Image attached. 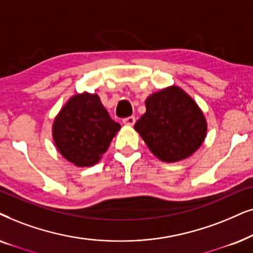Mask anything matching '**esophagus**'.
Wrapping results in <instances>:
<instances>
[{
    "label": "esophagus",
    "mask_w": 253,
    "mask_h": 253,
    "mask_svg": "<svg viewBox=\"0 0 253 253\" xmlns=\"http://www.w3.org/2000/svg\"><path fill=\"white\" fill-rule=\"evenodd\" d=\"M123 123H124L125 125H127V126H133V125L135 124V117L130 116V117L125 118V119L123 120Z\"/></svg>",
    "instance_id": "obj_1"
}]
</instances>
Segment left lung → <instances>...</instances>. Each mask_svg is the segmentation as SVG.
Here are the masks:
<instances>
[{
    "label": "left lung",
    "instance_id": "left-lung-1",
    "mask_svg": "<svg viewBox=\"0 0 253 253\" xmlns=\"http://www.w3.org/2000/svg\"><path fill=\"white\" fill-rule=\"evenodd\" d=\"M134 128L155 156L177 162L191 156L206 136L207 124L197 103L178 86L155 92Z\"/></svg>",
    "mask_w": 253,
    "mask_h": 253
}]
</instances>
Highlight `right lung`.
Listing matches in <instances>:
<instances>
[{
  "instance_id": "right-lung-1",
  "label": "right lung",
  "mask_w": 253,
  "mask_h": 253,
  "mask_svg": "<svg viewBox=\"0 0 253 253\" xmlns=\"http://www.w3.org/2000/svg\"><path fill=\"white\" fill-rule=\"evenodd\" d=\"M120 125L111 119L99 97H72L53 124V139L66 160L77 167H91L110 147Z\"/></svg>"
}]
</instances>
